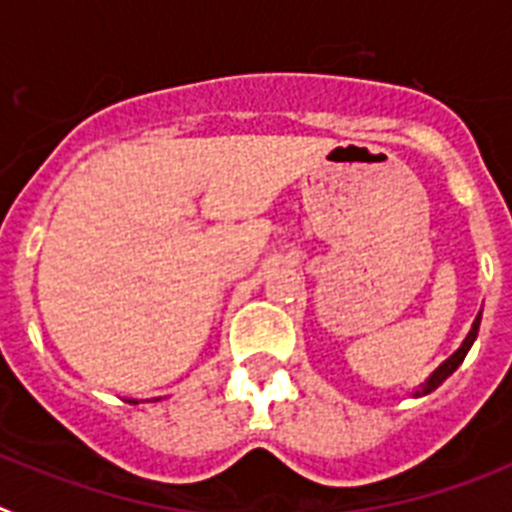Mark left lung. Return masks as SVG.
<instances>
[{
  "mask_svg": "<svg viewBox=\"0 0 512 512\" xmlns=\"http://www.w3.org/2000/svg\"><path fill=\"white\" fill-rule=\"evenodd\" d=\"M479 322H482V311H479V314H477V319H474V322H471V330H469V335L464 337V342H461V348L456 350V353H453L451 358H446V361H443L441 366L435 368V371L430 373L428 379L422 381V384H420V389H417L415 394H412V397H425V394H430V391H433V389H438V386H441L443 381H446L448 376H451V373L456 371V368H459L461 363H464L466 353H469V348H471V345H474V340H477Z\"/></svg>",
  "mask_w": 512,
  "mask_h": 512,
  "instance_id": "left-lung-1",
  "label": "left lung"
}]
</instances>
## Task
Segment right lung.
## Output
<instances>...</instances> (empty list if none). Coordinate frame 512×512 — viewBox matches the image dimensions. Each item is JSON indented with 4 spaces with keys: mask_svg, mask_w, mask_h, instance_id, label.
I'll list each match as a JSON object with an SVG mask.
<instances>
[{
    "mask_svg": "<svg viewBox=\"0 0 512 512\" xmlns=\"http://www.w3.org/2000/svg\"><path fill=\"white\" fill-rule=\"evenodd\" d=\"M128 402H131V404H139V399H128Z\"/></svg>",
    "mask_w": 512,
    "mask_h": 512,
    "instance_id": "obj_1",
    "label": "right lung"
}]
</instances>
